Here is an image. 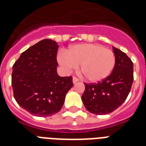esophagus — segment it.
Here are the masks:
<instances>
[{
	"label": "esophagus",
	"instance_id": "obj_1",
	"mask_svg": "<svg viewBox=\"0 0 146 146\" xmlns=\"http://www.w3.org/2000/svg\"><path fill=\"white\" fill-rule=\"evenodd\" d=\"M79 82V80H78L77 78L75 77V76H74V77H73V83H76V82Z\"/></svg>",
	"mask_w": 146,
	"mask_h": 146
}]
</instances>
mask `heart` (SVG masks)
Here are the masks:
<instances>
[{
	"mask_svg": "<svg viewBox=\"0 0 146 146\" xmlns=\"http://www.w3.org/2000/svg\"><path fill=\"white\" fill-rule=\"evenodd\" d=\"M57 61L64 70L70 71L80 65V70L90 82L106 79L115 65V56L111 50L98 44H81L61 50Z\"/></svg>",
	"mask_w": 146,
	"mask_h": 146,
	"instance_id": "obj_1",
	"label": "heart"
}]
</instances>
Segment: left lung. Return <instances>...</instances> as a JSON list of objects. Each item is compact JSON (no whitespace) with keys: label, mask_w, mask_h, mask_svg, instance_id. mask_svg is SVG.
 Instances as JSON below:
<instances>
[{"label":"left lung","mask_w":146,"mask_h":146,"mask_svg":"<svg viewBox=\"0 0 146 146\" xmlns=\"http://www.w3.org/2000/svg\"><path fill=\"white\" fill-rule=\"evenodd\" d=\"M115 65L111 75L96 84H85L82 100L87 111L102 115L111 113L127 99L133 82V64L122 50L112 47Z\"/></svg>","instance_id":"obj_1"}]
</instances>
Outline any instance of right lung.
<instances>
[{
	"label": "right lung",
	"mask_w": 146,
	"mask_h": 146,
	"mask_svg": "<svg viewBox=\"0 0 146 146\" xmlns=\"http://www.w3.org/2000/svg\"><path fill=\"white\" fill-rule=\"evenodd\" d=\"M58 48L53 40H42L22 53L13 66L15 100L33 115L45 117L59 112L73 86L71 76L57 74Z\"/></svg>",
	"instance_id": "1"
}]
</instances>
